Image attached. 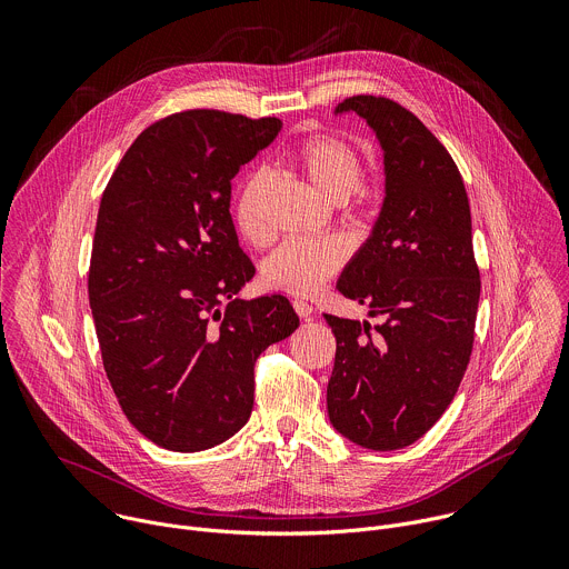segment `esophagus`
Returning a JSON list of instances; mask_svg holds the SVG:
<instances>
[{"mask_svg": "<svg viewBox=\"0 0 569 569\" xmlns=\"http://www.w3.org/2000/svg\"><path fill=\"white\" fill-rule=\"evenodd\" d=\"M292 306H295V310H297V315H299L301 319H308V317L312 315V306H310L306 299H295Z\"/></svg>", "mask_w": 569, "mask_h": 569, "instance_id": "34e87169", "label": "esophagus"}]
</instances>
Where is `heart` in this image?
<instances>
[{"instance_id": "1", "label": "heart", "mask_w": 569, "mask_h": 569, "mask_svg": "<svg viewBox=\"0 0 569 569\" xmlns=\"http://www.w3.org/2000/svg\"><path fill=\"white\" fill-rule=\"evenodd\" d=\"M295 161L312 189L338 204L347 202L360 189L365 178L360 154L347 141L329 134L306 139L299 146ZM263 193L266 176L254 173L242 182L233 204L236 227L252 242H266L270 236L261 211ZM342 263L345 248L336 238H288L266 259L263 279L277 290L312 295L340 270Z\"/></svg>"}]
</instances>
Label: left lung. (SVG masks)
Masks as SVG:
<instances>
[{"instance_id":"obj_1","label":"left lung","mask_w":569,"mask_h":569,"mask_svg":"<svg viewBox=\"0 0 569 569\" xmlns=\"http://www.w3.org/2000/svg\"><path fill=\"white\" fill-rule=\"evenodd\" d=\"M333 114H358L376 134L385 196L338 279L380 323L369 333L367 319L323 315L338 342L327 408L349 441L398 450L441 419L470 360L479 303L470 204L452 157L410 110L353 97Z\"/></svg>"}]
</instances>
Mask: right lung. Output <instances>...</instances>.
Instances as JSON below:
<instances>
[{
    "label": "right lung",
    "mask_w": 569,
    "mask_h": 569,
    "mask_svg": "<svg viewBox=\"0 0 569 569\" xmlns=\"http://www.w3.org/2000/svg\"><path fill=\"white\" fill-rule=\"evenodd\" d=\"M281 126L216 110L161 119L101 198L88 288L103 367L128 421L159 448L233 437L252 415L257 358L299 327L283 295L236 297L254 266L238 248L231 180Z\"/></svg>",
    "instance_id": "1"
}]
</instances>
